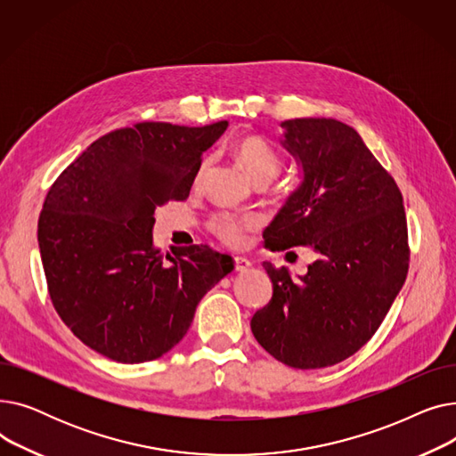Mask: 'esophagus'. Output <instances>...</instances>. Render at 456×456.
I'll return each mask as SVG.
<instances>
[{
  "mask_svg": "<svg viewBox=\"0 0 456 456\" xmlns=\"http://www.w3.org/2000/svg\"><path fill=\"white\" fill-rule=\"evenodd\" d=\"M232 262H234V270L236 272H246V270L251 268V260L246 258V256H234Z\"/></svg>",
  "mask_w": 456,
  "mask_h": 456,
  "instance_id": "obj_1",
  "label": "esophagus"
}]
</instances>
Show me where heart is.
Returning <instances> with one entry per match:
<instances>
[{"label":"heart","instance_id":"1","mask_svg":"<svg viewBox=\"0 0 456 456\" xmlns=\"http://www.w3.org/2000/svg\"><path fill=\"white\" fill-rule=\"evenodd\" d=\"M232 153L244 166V170L249 174V177L258 183L266 181L270 183L273 177H277L281 159L279 153L273 150L272 143L258 134H244L236 138L232 143ZM210 166V159H205L196 174V183H200ZM256 218L249 214H232V212H218L210 218V231L220 238L227 246H240L246 238V232L253 227H256Z\"/></svg>","mask_w":456,"mask_h":456}]
</instances>
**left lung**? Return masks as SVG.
Returning <instances> with one entry per match:
<instances>
[{
    "instance_id": "1",
    "label": "left lung",
    "mask_w": 456,
    "mask_h": 456,
    "mask_svg": "<svg viewBox=\"0 0 456 456\" xmlns=\"http://www.w3.org/2000/svg\"><path fill=\"white\" fill-rule=\"evenodd\" d=\"M282 127L303 183L265 242L272 251L306 246L318 260L297 279L262 265L273 296L251 330L279 362L318 370L354 354L387 318L409 273V231L397 183L353 127L330 118H296Z\"/></svg>"
}]
</instances>
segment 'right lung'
Returning a JSON list of instances; mask_svg holds the SVG:
<instances>
[{
	"label": "right lung",
	"mask_w": 456,
	"mask_h": 456,
	"mask_svg": "<svg viewBox=\"0 0 456 456\" xmlns=\"http://www.w3.org/2000/svg\"><path fill=\"white\" fill-rule=\"evenodd\" d=\"M142 122L110 131L55 179L38 218L47 292L76 337L140 364L177 346L201 297L231 270L210 246L153 244L155 208L184 201L203 151L227 129Z\"/></svg>",
	"instance_id": "obj_1"
}]
</instances>
